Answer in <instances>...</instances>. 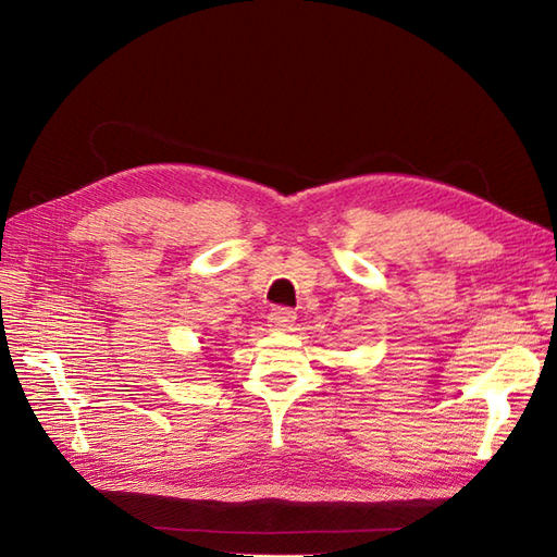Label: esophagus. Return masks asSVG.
<instances>
[{"label":"esophagus","instance_id":"obj_1","mask_svg":"<svg viewBox=\"0 0 557 557\" xmlns=\"http://www.w3.org/2000/svg\"><path fill=\"white\" fill-rule=\"evenodd\" d=\"M294 321H297V313L285 309V306H280V309H275L268 315V323L272 330H292Z\"/></svg>","mask_w":557,"mask_h":557}]
</instances>
